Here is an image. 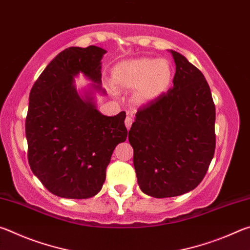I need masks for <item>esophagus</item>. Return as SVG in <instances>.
<instances>
[{
  "instance_id": "34e87169",
  "label": "esophagus",
  "mask_w": 250,
  "mask_h": 250,
  "mask_svg": "<svg viewBox=\"0 0 250 250\" xmlns=\"http://www.w3.org/2000/svg\"><path fill=\"white\" fill-rule=\"evenodd\" d=\"M132 122H133L132 117H131V116H126L125 120V126H126V129H130V128H131V125H132Z\"/></svg>"
}]
</instances>
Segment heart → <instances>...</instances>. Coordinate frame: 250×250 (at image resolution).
Wrapping results in <instances>:
<instances>
[{"label": "heart", "instance_id": "b5f03b06", "mask_svg": "<svg viewBox=\"0 0 250 250\" xmlns=\"http://www.w3.org/2000/svg\"><path fill=\"white\" fill-rule=\"evenodd\" d=\"M173 69L167 59L139 58L121 62L112 70V83L118 89L135 90L139 104H150L170 89Z\"/></svg>", "mask_w": 250, "mask_h": 250}]
</instances>
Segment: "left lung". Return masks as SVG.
Listing matches in <instances>:
<instances>
[{"label":"left lung","mask_w":250,"mask_h":250,"mask_svg":"<svg viewBox=\"0 0 250 250\" xmlns=\"http://www.w3.org/2000/svg\"><path fill=\"white\" fill-rule=\"evenodd\" d=\"M173 87L139 108L129 131L133 166L143 193L179 196L204 179L216 146L215 104L202 71L171 50Z\"/></svg>","instance_id":"1"}]
</instances>
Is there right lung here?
I'll list each match as a JSON object with an SVG mask.
<instances>
[{
	"instance_id": "1",
	"label": "right lung",
	"mask_w": 250,
	"mask_h": 250,
	"mask_svg": "<svg viewBox=\"0 0 250 250\" xmlns=\"http://www.w3.org/2000/svg\"><path fill=\"white\" fill-rule=\"evenodd\" d=\"M104 54L97 46L66 48L32 87L25 121L28 163L54 195L83 200L98 194L113 150L128 135L125 111L101 115L94 98H82L75 88L74 77L83 73L105 94L100 86Z\"/></svg>"
}]
</instances>
